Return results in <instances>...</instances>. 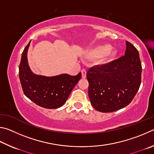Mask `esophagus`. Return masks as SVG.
Instances as JSON below:
<instances>
[{"label":"esophagus","instance_id":"1","mask_svg":"<svg viewBox=\"0 0 154 154\" xmlns=\"http://www.w3.org/2000/svg\"><path fill=\"white\" fill-rule=\"evenodd\" d=\"M82 78L83 79H85L86 77H87V71H86V69H82Z\"/></svg>","mask_w":154,"mask_h":154}]
</instances>
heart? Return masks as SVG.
Returning <instances> with one entry per match:
<instances>
[{
    "instance_id": "b5f03b06",
    "label": "heart",
    "mask_w": 154,
    "mask_h": 154,
    "mask_svg": "<svg viewBox=\"0 0 154 154\" xmlns=\"http://www.w3.org/2000/svg\"><path fill=\"white\" fill-rule=\"evenodd\" d=\"M119 51L115 47L107 43L96 45L91 48L86 52V55L90 59H99L101 58L102 61H107L111 60L116 57Z\"/></svg>"
}]
</instances>
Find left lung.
<instances>
[{"label":"left lung","mask_w":154,"mask_h":154,"mask_svg":"<svg viewBox=\"0 0 154 154\" xmlns=\"http://www.w3.org/2000/svg\"><path fill=\"white\" fill-rule=\"evenodd\" d=\"M125 56L87 72L91 103L101 112L117 111L131 103L141 81V63L137 48L126 41Z\"/></svg>","instance_id":"1"}]
</instances>
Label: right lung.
<instances>
[{
  "label": "right lung",
  "mask_w": 154,
  "mask_h": 154,
  "mask_svg": "<svg viewBox=\"0 0 154 154\" xmlns=\"http://www.w3.org/2000/svg\"><path fill=\"white\" fill-rule=\"evenodd\" d=\"M31 40L21 55L19 75L25 95L32 101L47 109H56L66 103L70 93L79 80L81 72L76 75L61 74L53 76L38 75L29 66L28 52Z\"/></svg>",
  "instance_id": "obj_1"
}]
</instances>
